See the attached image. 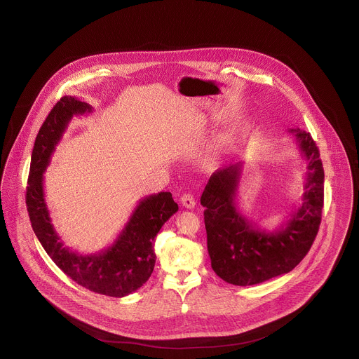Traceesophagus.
Listing matches in <instances>:
<instances>
[{"mask_svg": "<svg viewBox=\"0 0 359 359\" xmlns=\"http://www.w3.org/2000/svg\"><path fill=\"white\" fill-rule=\"evenodd\" d=\"M180 203L184 208H189V210L196 207V198L191 194H183L180 198Z\"/></svg>", "mask_w": 359, "mask_h": 359, "instance_id": "esophagus-1", "label": "esophagus"}]
</instances>
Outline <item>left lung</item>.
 Wrapping results in <instances>:
<instances>
[{"label":"left lung","mask_w":359,"mask_h":359,"mask_svg":"<svg viewBox=\"0 0 359 359\" xmlns=\"http://www.w3.org/2000/svg\"><path fill=\"white\" fill-rule=\"evenodd\" d=\"M308 162L302 204L285 226L266 231L236 207L241 162L217 169L201 196L207 245L216 275L234 286H252L292 271L308 254L322 220L325 172L312 136L290 130Z\"/></svg>","instance_id":"8db88e82"}]
</instances>
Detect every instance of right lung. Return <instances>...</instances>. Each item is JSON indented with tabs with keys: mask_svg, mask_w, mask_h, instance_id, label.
Returning <instances> with one entry per match:
<instances>
[{
	"mask_svg": "<svg viewBox=\"0 0 359 359\" xmlns=\"http://www.w3.org/2000/svg\"><path fill=\"white\" fill-rule=\"evenodd\" d=\"M86 112H91L87 102L65 95L46 118L32 152L26 189L27 212L46 252L73 282L98 294L125 297L149 279L156 258L154 252L155 237L163 223L177 212L179 207L168 191L148 196L139 203L119 237L107 250L93 255H81L64 245L47 210L43 173L73 115Z\"/></svg>",
	"mask_w": 359,
	"mask_h": 359,
	"instance_id": "obj_1",
	"label": "right lung"
}]
</instances>
